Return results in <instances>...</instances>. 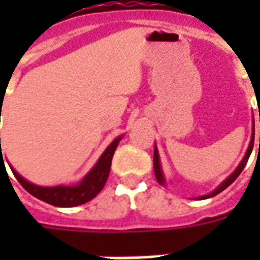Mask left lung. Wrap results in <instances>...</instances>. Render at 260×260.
<instances>
[{
	"label": "left lung",
	"mask_w": 260,
	"mask_h": 260,
	"mask_svg": "<svg viewBox=\"0 0 260 260\" xmlns=\"http://www.w3.org/2000/svg\"><path fill=\"white\" fill-rule=\"evenodd\" d=\"M259 122H260V117H259ZM253 139H255V124H253V126H252V138H251V142H249V146H248V150H246L245 156H244V158L241 160V163L238 164V167L235 169L234 173L230 175L229 178H225V180H224L223 182H221V184L214 189V191H212L210 193H207V195L201 196V198H198V199H207V198H213V196H216L217 193H220V192H223L227 186L231 185V184L238 178V175H240L241 171L244 170V167L246 166V161H248V158H249V156H251L252 149H253ZM259 147H260V138H259ZM153 167H154V174H156V178H157L158 184L164 185V184H166V181H164L163 170H161L160 157H158L157 147L156 146H154V156H153Z\"/></svg>",
	"instance_id": "obj_1"
}]
</instances>
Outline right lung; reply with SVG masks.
<instances>
[{
    "label": "right lung",
    "mask_w": 260,
    "mask_h": 260,
    "mask_svg": "<svg viewBox=\"0 0 260 260\" xmlns=\"http://www.w3.org/2000/svg\"><path fill=\"white\" fill-rule=\"evenodd\" d=\"M122 139V136L115 138L110 146L104 150L99 161L94 164V167L86 174L83 180L80 181L78 185L75 186H39L31 184L29 181H26L22 175H19L15 171L11 166V170L14 173L15 178L19 181V184L26 191L29 192L30 195H33L37 199L50 203L53 206L58 207H74L83 205L86 202L91 201L94 196L102 191L106 182H107L108 174H110V169H111V160H113L114 152L118 146L119 141ZM3 156V150H1V138H0V157ZM1 163L4 161V158L1 157Z\"/></svg>",
    "instance_id": "obj_1"
}]
</instances>
